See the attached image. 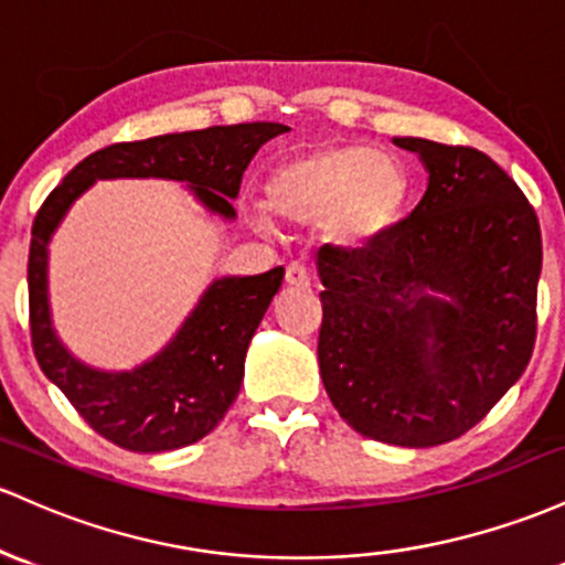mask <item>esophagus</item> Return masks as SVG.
<instances>
[{"label": "esophagus", "instance_id": "obj_1", "mask_svg": "<svg viewBox=\"0 0 565 565\" xmlns=\"http://www.w3.org/2000/svg\"><path fill=\"white\" fill-rule=\"evenodd\" d=\"M285 282H288L290 288H309L307 266H303L301 262L288 264V269H285Z\"/></svg>", "mask_w": 565, "mask_h": 565}]
</instances>
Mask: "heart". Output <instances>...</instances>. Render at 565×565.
Returning a JSON list of instances; mask_svg holds the SVG:
<instances>
[{"mask_svg": "<svg viewBox=\"0 0 565 565\" xmlns=\"http://www.w3.org/2000/svg\"><path fill=\"white\" fill-rule=\"evenodd\" d=\"M266 207L296 226L322 224L341 245H365L401 218L408 179L390 154L354 143H320L277 164ZM258 226L266 224L258 215Z\"/></svg>", "mask_w": 565, "mask_h": 565, "instance_id": "1", "label": "heart"}]
</instances>
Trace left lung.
I'll return each instance as SVG.
<instances>
[{
    "label": "left lung",
    "instance_id": "obj_1",
    "mask_svg": "<svg viewBox=\"0 0 565 565\" xmlns=\"http://www.w3.org/2000/svg\"><path fill=\"white\" fill-rule=\"evenodd\" d=\"M429 173L408 218L365 248L317 250L328 397L354 433L429 448L472 429L536 341L539 218L472 146L395 138Z\"/></svg>",
    "mask_w": 565,
    "mask_h": 565
}]
</instances>
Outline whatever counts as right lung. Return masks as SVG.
I'll list each match as a JSON object with an SVG mask.
<instances>
[{"instance_id":"add662e5","label":"right lung","mask_w":565,"mask_h":565,"mask_svg":"<svg viewBox=\"0 0 565 565\" xmlns=\"http://www.w3.org/2000/svg\"><path fill=\"white\" fill-rule=\"evenodd\" d=\"M290 130L280 122L215 125L146 141L114 143L85 157L50 192L31 226L29 322L36 363L77 414L125 451L160 454L198 443L218 427L237 397L245 352L282 285V266L253 277H221L149 363L122 373L79 363L53 331L47 303V243L72 202L100 179L189 183L207 211L234 218L232 200L256 151Z\"/></svg>"}]
</instances>
